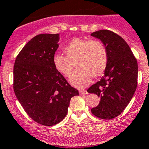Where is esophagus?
<instances>
[{
    "instance_id": "34e87169",
    "label": "esophagus",
    "mask_w": 149,
    "mask_h": 149,
    "mask_svg": "<svg viewBox=\"0 0 149 149\" xmlns=\"http://www.w3.org/2000/svg\"><path fill=\"white\" fill-rule=\"evenodd\" d=\"M79 92H80V94H81V95H86V94H88L87 91H86V90H80V91H79Z\"/></svg>"
}]
</instances>
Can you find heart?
I'll list each match as a JSON object with an SVG mask.
<instances>
[{
	"instance_id": "1",
	"label": "heart",
	"mask_w": 149,
	"mask_h": 149,
	"mask_svg": "<svg viewBox=\"0 0 149 149\" xmlns=\"http://www.w3.org/2000/svg\"><path fill=\"white\" fill-rule=\"evenodd\" d=\"M66 56L56 53L53 56L54 68L63 75L68 77L75 66L79 68L72 75L70 82L77 88L86 86L92 77L104 74L109 62L106 45L96 39H74L64 48Z\"/></svg>"
}]
</instances>
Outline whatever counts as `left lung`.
<instances>
[{
    "instance_id": "left-lung-1",
    "label": "left lung",
    "mask_w": 149,
    "mask_h": 149,
    "mask_svg": "<svg viewBox=\"0 0 149 149\" xmlns=\"http://www.w3.org/2000/svg\"><path fill=\"white\" fill-rule=\"evenodd\" d=\"M91 35L101 39L109 53L104 75L87 89L101 98L91 112L98 118L110 120L122 113L134 96L137 86V60L127 43L113 31L101 30Z\"/></svg>"
}]
</instances>
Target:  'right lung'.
I'll return each instance as SVG.
<instances>
[{"label": "right lung", "mask_w": 149, "mask_h": 149, "mask_svg": "<svg viewBox=\"0 0 149 149\" xmlns=\"http://www.w3.org/2000/svg\"><path fill=\"white\" fill-rule=\"evenodd\" d=\"M59 34H39L19 52L13 68V89L27 115L37 123L52 126L68 113L71 98L79 95L54 68L53 56Z\"/></svg>", "instance_id": "obj_1"}]
</instances>
